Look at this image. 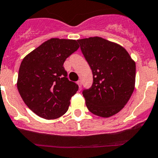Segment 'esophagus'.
I'll return each instance as SVG.
<instances>
[{"label":"esophagus","mask_w":158,"mask_h":158,"mask_svg":"<svg viewBox=\"0 0 158 158\" xmlns=\"http://www.w3.org/2000/svg\"><path fill=\"white\" fill-rule=\"evenodd\" d=\"M77 84L79 85V89H80V88L82 87V82H81V80L77 81Z\"/></svg>","instance_id":"obj_1"}]
</instances>
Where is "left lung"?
Instances as JSON below:
<instances>
[{"instance_id": "8db88e82", "label": "left lung", "mask_w": 158, "mask_h": 158, "mask_svg": "<svg viewBox=\"0 0 158 158\" xmlns=\"http://www.w3.org/2000/svg\"><path fill=\"white\" fill-rule=\"evenodd\" d=\"M78 42L93 74L91 87L82 91L86 107L102 117L116 114L134 91L135 63L121 45L100 37Z\"/></svg>"}]
</instances>
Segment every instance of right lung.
Listing matches in <instances>:
<instances>
[{"label":"right lung","instance_id":"1","mask_svg":"<svg viewBox=\"0 0 158 158\" xmlns=\"http://www.w3.org/2000/svg\"><path fill=\"white\" fill-rule=\"evenodd\" d=\"M79 47L76 40L51 38L23 60L17 88L24 103L40 117L53 120L69 109L79 86L69 80L63 65Z\"/></svg>","mask_w":158,"mask_h":158}]
</instances>
